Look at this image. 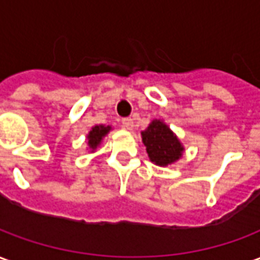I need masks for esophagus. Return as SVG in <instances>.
Masks as SVG:
<instances>
[{"label":"esophagus","mask_w":260,"mask_h":260,"mask_svg":"<svg viewBox=\"0 0 260 260\" xmlns=\"http://www.w3.org/2000/svg\"><path fill=\"white\" fill-rule=\"evenodd\" d=\"M122 128H124V129L131 131L132 128H134V121H132L131 118H124L122 119Z\"/></svg>","instance_id":"34e87169"}]
</instances>
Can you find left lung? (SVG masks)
I'll return each instance as SVG.
<instances>
[{"label": "left lung", "mask_w": 260, "mask_h": 260, "mask_svg": "<svg viewBox=\"0 0 260 260\" xmlns=\"http://www.w3.org/2000/svg\"><path fill=\"white\" fill-rule=\"evenodd\" d=\"M142 142L146 146L150 161L160 167L175 163L184 152L180 139L161 119H153L149 124L142 132Z\"/></svg>", "instance_id": "left-lung-1"}]
</instances>
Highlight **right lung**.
<instances>
[{
    "label": "right lung",
    "mask_w": 260,
    "mask_h": 260,
    "mask_svg": "<svg viewBox=\"0 0 260 260\" xmlns=\"http://www.w3.org/2000/svg\"><path fill=\"white\" fill-rule=\"evenodd\" d=\"M110 131H111L110 125H107V126H104V125H96V126L91 128L90 132L87 134V145L91 149V152L102 143L103 138L107 135Z\"/></svg>",
    "instance_id": "right-lung-1"
}]
</instances>
